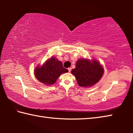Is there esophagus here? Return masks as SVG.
<instances>
[{"mask_svg":"<svg viewBox=\"0 0 133 133\" xmlns=\"http://www.w3.org/2000/svg\"><path fill=\"white\" fill-rule=\"evenodd\" d=\"M68 70H69V72H70L71 70V68H68Z\"/></svg>","mask_w":133,"mask_h":133,"instance_id":"34e87169","label":"esophagus"}]
</instances>
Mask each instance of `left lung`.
Masks as SVG:
<instances>
[{"label": "left lung", "instance_id": "1", "mask_svg": "<svg viewBox=\"0 0 133 133\" xmlns=\"http://www.w3.org/2000/svg\"><path fill=\"white\" fill-rule=\"evenodd\" d=\"M104 69L98 62L88 59L78 60L76 68L71 70L75 76L78 84L81 87H90L96 84L101 79Z\"/></svg>", "mask_w": 133, "mask_h": 133}]
</instances>
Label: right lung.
I'll return each mask as SVG.
<instances>
[{
	"label": "right lung",
	"instance_id": "1",
	"mask_svg": "<svg viewBox=\"0 0 133 133\" xmlns=\"http://www.w3.org/2000/svg\"><path fill=\"white\" fill-rule=\"evenodd\" d=\"M68 72L64 68L62 62L55 57H51L43 65L35 70V75L39 82L46 85H52L62 73Z\"/></svg>",
	"mask_w": 133,
	"mask_h": 133
}]
</instances>
